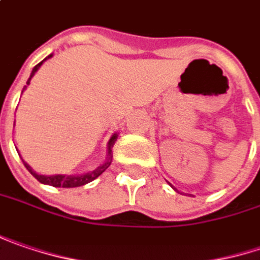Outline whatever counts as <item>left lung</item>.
Segmentation results:
<instances>
[{
    "label": "left lung",
    "instance_id": "obj_1",
    "mask_svg": "<svg viewBox=\"0 0 260 260\" xmlns=\"http://www.w3.org/2000/svg\"><path fill=\"white\" fill-rule=\"evenodd\" d=\"M171 187H173V186H171ZM173 188H174V190H175V191H178V190H177V188H175V187H173Z\"/></svg>",
    "mask_w": 260,
    "mask_h": 260
}]
</instances>
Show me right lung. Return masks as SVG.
<instances>
[{"label": "right lung", "instance_id": "right-lung-1", "mask_svg": "<svg viewBox=\"0 0 260 260\" xmlns=\"http://www.w3.org/2000/svg\"><path fill=\"white\" fill-rule=\"evenodd\" d=\"M52 57V54H49L48 57H46L44 61H46L48 58H51ZM44 61H41L39 64H36L35 67H33L32 73H30V77H29V80H27V83L26 85L29 86L30 85V80H32V77L35 76V73L39 70V67L44 64ZM27 86H24L23 87V90H26V87ZM23 93V92H21ZM117 137L118 135L117 133H114L112 136H111L110 142H108V146H107V156H105V161L101 164L99 167H96L95 170H92V171H89V173H83V174H76V175H66V174H55V175H42V174H38L36 171H33L32 167L29 165L27 162H24V167L27 168V171L30 173V174L39 181V183H42V184H48V186H52V187H66V188H70V187H80V186H85L87 183H90V181H93L95 178H98L99 175L102 174L108 167L112 162V146H114V143H115V140H117Z\"/></svg>", "mask_w": 260, "mask_h": 260}]
</instances>
